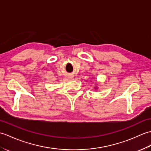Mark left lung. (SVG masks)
Returning <instances> with one entry per match:
<instances>
[{"label":"left lung","instance_id":"left-lung-1","mask_svg":"<svg viewBox=\"0 0 151 151\" xmlns=\"http://www.w3.org/2000/svg\"><path fill=\"white\" fill-rule=\"evenodd\" d=\"M96 88V89H97V88Z\"/></svg>","mask_w":151,"mask_h":151}]
</instances>
